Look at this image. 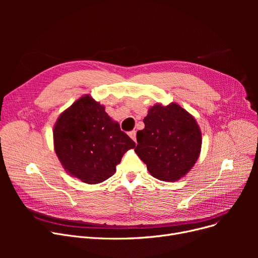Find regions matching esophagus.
<instances>
[{"mask_svg": "<svg viewBox=\"0 0 258 258\" xmlns=\"http://www.w3.org/2000/svg\"><path fill=\"white\" fill-rule=\"evenodd\" d=\"M128 135H130V137L136 142V131H131L130 133H128Z\"/></svg>", "mask_w": 258, "mask_h": 258, "instance_id": "esophagus-1", "label": "esophagus"}]
</instances>
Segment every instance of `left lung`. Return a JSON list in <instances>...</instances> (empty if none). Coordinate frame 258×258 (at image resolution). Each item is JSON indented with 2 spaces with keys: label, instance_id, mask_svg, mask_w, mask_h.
<instances>
[{
  "label": "left lung",
  "instance_id": "1",
  "mask_svg": "<svg viewBox=\"0 0 258 258\" xmlns=\"http://www.w3.org/2000/svg\"><path fill=\"white\" fill-rule=\"evenodd\" d=\"M135 152L154 178L173 182L191 169L199 158L202 136L195 118L180 105L156 104L143 119Z\"/></svg>",
  "mask_w": 258,
  "mask_h": 258
}]
</instances>
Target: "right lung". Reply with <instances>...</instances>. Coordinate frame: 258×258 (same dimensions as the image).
<instances>
[{"label": "right lung", "mask_w": 258, "mask_h": 258, "mask_svg": "<svg viewBox=\"0 0 258 258\" xmlns=\"http://www.w3.org/2000/svg\"><path fill=\"white\" fill-rule=\"evenodd\" d=\"M53 138L64 169L88 184L111 178L123 154L136 146L90 96L79 98L59 116Z\"/></svg>", "instance_id": "add662e5"}]
</instances>
